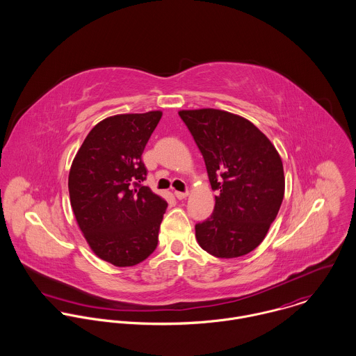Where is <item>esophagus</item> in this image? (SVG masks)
Wrapping results in <instances>:
<instances>
[{"mask_svg": "<svg viewBox=\"0 0 356 356\" xmlns=\"http://www.w3.org/2000/svg\"><path fill=\"white\" fill-rule=\"evenodd\" d=\"M174 195H175V197L178 200H184V199H186L189 196V192H175Z\"/></svg>", "mask_w": 356, "mask_h": 356, "instance_id": "34e87169", "label": "esophagus"}]
</instances>
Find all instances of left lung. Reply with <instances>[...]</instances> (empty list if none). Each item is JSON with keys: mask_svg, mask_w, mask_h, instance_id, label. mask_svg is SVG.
Masks as SVG:
<instances>
[{"mask_svg": "<svg viewBox=\"0 0 356 356\" xmlns=\"http://www.w3.org/2000/svg\"><path fill=\"white\" fill-rule=\"evenodd\" d=\"M203 154L213 212L196 225L199 245L222 259L250 254L264 240L285 193L280 153L248 119L213 108L178 112Z\"/></svg>", "mask_w": 356, "mask_h": 356, "instance_id": "left-lung-1", "label": "left lung"}]
</instances>
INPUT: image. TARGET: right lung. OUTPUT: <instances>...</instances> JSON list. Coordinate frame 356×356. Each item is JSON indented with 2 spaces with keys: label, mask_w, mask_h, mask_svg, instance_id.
<instances>
[{
  "label": "right lung",
  "mask_w": 356,
  "mask_h": 356,
  "mask_svg": "<svg viewBox=\"0 0 356 356\" xmlns=\"http://www.w3.org/2000/svg\"><path fill=\"white\" fill-rule=\"evenodd\" d=\"M161 111L122 113L97 123L75 154L68 191L76 223L100 259L129 267L157 247L167 203L141 182L143 152Z\"/></svg>",
  "instance_id": "1"
}]
</instances>
